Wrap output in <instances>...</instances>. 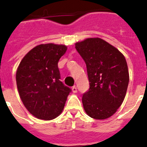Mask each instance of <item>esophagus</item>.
Returning a JSON list of instances; mask_svg holds the SVG:
<instances>
[{"mask_svg": "<svg viewBox=\"0 0 147 147\" xmlns=\"http://www.w3.org/2000/svg\"><path fill=\"white\" fill-rule=\"evenodd\" d=\"M72 91H73V93H76V92H77V88H76V86L73 87V88H72Z\"/></svg>", "mask_w": 147, "mask_h": 147, "instance_id": "obj_1", "label": "esophagus"}]
</instances>
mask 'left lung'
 <instances>
[{
  "label": "left lung",
  "instance_id": "left-lung-1",
  "mask_svg": "<svg viewBox=\"0 0 147 147\" xmlns=\"http://www.w3.org/2000/svg\"><path fill=\"white\" fill-rule=\"evenodd\" d=\"M87 66L90 88L82 96L86 113L106 119L119 108L127 93L129 71L124 55L101 38H88L75 44Z\"/></svg>",
  "mask_w": 147,
  "mask_h": 147
}]
</instances>
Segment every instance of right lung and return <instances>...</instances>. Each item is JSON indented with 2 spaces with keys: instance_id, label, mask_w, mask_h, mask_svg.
<instances>
[{
  "instance_id": "1",
  "label": "right lung",
  "mask_w": 147,
  "mask_h": 147,
  "mask_svg": "<svg viewBox=\"0 0 147 147\" xmlns=\"http://www.w3.org/2000/svg\"><path fill=\"white\" fill-rule=\"evenodd\" d=\"M67 51L65 45L41 44L28 51L16 72L19 95L28 112L39 119L60 115L71 89L60 81L58 62Z\"/></svg>"
}]
</instances>
